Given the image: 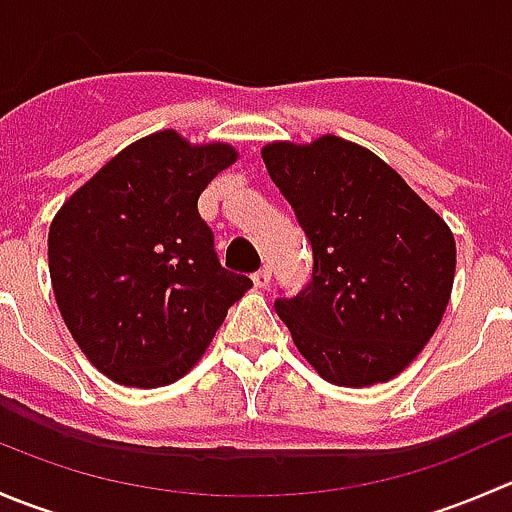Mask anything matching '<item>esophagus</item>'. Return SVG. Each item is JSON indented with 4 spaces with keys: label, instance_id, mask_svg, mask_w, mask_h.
Wrapping results in <instances>:
<instances>
[{
    "label": "esophagus",
    "instance_id": "obj_1",
    "mask_svg": "<svg viewBox=\"0 0 512 512\" xmlns=\"http://www.w3.org/2000/svg\"><path fill=\"white\" fill-rule=\"evenodd\" d=\"M270 280H272V270H270V267H262V270H257L255 275H252V282H255L257 289H267V287H270Z\"/></svg>",
    "mask_w": 512,
    "mask_h": 512
}]
</instances>
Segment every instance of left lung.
I'll use <instances>...</instances> for the list:
<instances>
[{"mask_svg": "<svg viewBox=\"0 0 512 512\" xmlns=\"http://www.w3.org/2000/svg\"><path fill=\"white\" fill-rule=\"evenodd\" d=\"M272 183L312 242V282L275 309L324 381L384 384L441 324L456 275V240L406 180L339 136L262 148Z\"/></svg>", "mask_w": 512, "mask_h": 512, "instance_id": "left-lung-1", "label": "left lung"}]
</instances>
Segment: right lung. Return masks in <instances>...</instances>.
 I'll return each mask as SVG.
<instances>
[{"label": "right lung", "instance_id": "1", "mask_svg": "<svg viewBox=\"0 0 512 512\" xmlns=\"http://www.w3.org/2000/svg\"><path fill=\"white\" fill-rule=\"evenodd\" d=\"M237 160L158 131L86 180L49 227L56 304L86 359L116 384L158 389L188 374L252 280L220 265L198 213Z\"/></svg>", "mask_w": 512, "mask_h": 512}]
</instances>
